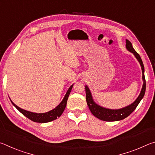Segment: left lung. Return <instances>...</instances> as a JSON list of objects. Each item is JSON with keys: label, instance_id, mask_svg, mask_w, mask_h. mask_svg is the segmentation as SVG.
I'll list each match as a JSON object with an SVG mask.
<instances>
[{"label": "left lung", "instance_id": "1", "mask_svg": "<svg viewBox=\"0 0 155 155\" xmlns=\"http://www.w3.org/2000/svg\"><path fill=\"white\" fill-rule=\"evenodd\" d=\"M126 48L128 51L133 53V54L135 56L136 58L138 60L141 65V70H142V79L143 81L142 89H141L140 94L137 97V98L133 102L132 104L128 105L124 108L120 109H109L107 108H104L103 107H101L98 105V104L94 103L93 101L92 96H91V91L90 89L88 88L87 85L85 86V92H86V101H87V104L89 107L90 111L91 112L94 116L96 117L103 121L107 122H114V121H118V120H121L126 118L128 117L131 113H132L134 110L136 109V107L140 103L141 100L143 98V97L145 94L146 91V79L145 76H144V66L141 60V57L137 52L135 51L132 46V44L130 41L128 40H126Z\"/></svg>", "mask_w": 155, "mask_h": 155}]
</instances>
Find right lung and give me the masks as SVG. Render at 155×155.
I'll return each instance as SVG.
<instances>
[{"label":"right lung","instance_id":"1","mask_svg":"<svg viewBox=\"0 0 155 155\" xmlns=\"http://www.w3.org/2000/svg\"><path fill=\"white\" fill-rule=\"evenodd\" d=\"M72 87L73 85L70 86V88L68 89V90L67 91L66 94H65L64 99H63V101L61 102V103H60L58 106L56 107L54 109L51 110V111L46 113H44V114H38V113H33L31 111H26V110L21 109L19 107H18L16 104H15L12 101L11 102L13 104V105H14L18 111L20 113H22V114L24 115L25 116L27 117V118L32 120V121L39 123L49 122L52 121V120L57 119L59 117L61 116V115L63 114L65 107H66L68 96L70 95Z\"/></svg>","mask_w":155,"mask_h":155}]
</instances>
